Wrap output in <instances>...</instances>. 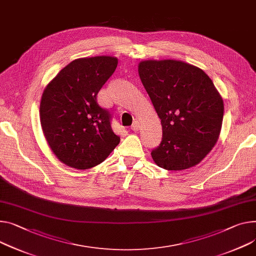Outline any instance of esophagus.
<instances>
[{"mask_svg": "<svg viewBox=\"0 0 256 256\" xmlns=\"http://www.w3.org/2000/svg\"><path fill=\"white\" fill-rule=\"evenodd\" d=\"M131 129H132L133 131H138V130L140 129V123L138 121H135V122L132 124Z\"/></svg>", "mask_w": 256, "mask_h": 256, "instance_id": "obj_1", "label": "esophagus"}]
</instances>
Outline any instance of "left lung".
<instances>
[{
	"label": "left lung",
	"instance_id": "left-lung-1",
	"mask_svg": "<svg viewBox=\"0 0 256 256\" xmlns=\"http://www.w3.org/2000/svg\"><path fill=\"white\" fill-rule=\"evenodd\" d=\"M138 74L162 124L154 162L172 171L201 163L218 142L224 119L222 97L211 78L200 68L174 60H142Z\"/></svg>",
	"mask_w": 256,
	"mask_h": 256
}]
</instances>
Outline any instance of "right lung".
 Wrapping results in <instances>:
<instances>
[{
  "label": "right lung",
  "mask_w": 256,
  "mask_h": 256,
  "mask_svg": "<svg viewBox=\"0 0 256 256\" xmlns=\"http://www.w3.org/2000/svg\"><path fill=\"white\" fill-rule=\"evenodd\" d=\"M118 58H78L64 66L44 89L40 121L46 142L64 164L80 170L102 163L119 144L108 110L97 94L114 74Z\"/></svg>",
  "instance_id": "right-lung-1"
}]
</instances>
